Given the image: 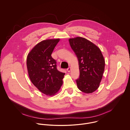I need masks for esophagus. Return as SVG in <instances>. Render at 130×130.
Masks as SVG:
<instances>
[{
	"label": "esophagus",
	"mask_w": 130,
	"mask_h": 130,
	"mask_svg": "<svg viewBox=\"0 0 130 130\" xmlns=\"http://www.w3.org/2000/svg\"><path fill=\"white\" fill-rule=\"evenodd\" d=\"M67 71H68V72H70V71H71V67H69V68H67Z\"/></svg>",
	"instance_id": "34e87169"
}]
</instances>
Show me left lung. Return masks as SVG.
<instances>
[{"label":"left lung","mask_w":130,"mask_h":130,"mask_svg":"<svg viewBox=\"0 0 130 130\" xmlns=\"http://www.w3.org/2000/svg\"><path fill=\"white\" fill-rule=\"evenodd\" d=\"M77 56L80 75L76 80L78 88L90 93L99 87L105 68V60L99 48L85 38L76 37L69 40Z\"/></svg>","instance_id":"8db88e82"}]
</instances>
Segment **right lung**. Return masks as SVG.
Returning a JSON list of instances; mask_svg holds the SVG:
<instances>
[{
  "instance_id": "right-lung-1",
  "label": "right lung",
  "mask_w": 130,
  "mask_h": 130,
  "mask_svg": "<svg viewBox=\"0 0 130 130\" xmlns=\"http://www.w3.org/2000/svg\"><path fill=\"white\" fill-rule=\"evenodd\" d=\"M59 39H47L37 44L27 58L28 74L32 83L44 94L51 96L57 93L65 73L57 69L56 61L51 56Z\"/></svg>"
}]
</instances>
